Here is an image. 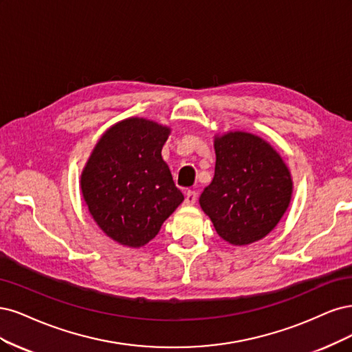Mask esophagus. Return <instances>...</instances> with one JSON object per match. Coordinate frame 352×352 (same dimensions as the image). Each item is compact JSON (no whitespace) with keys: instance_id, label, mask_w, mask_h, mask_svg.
I'll return each instance as SVG.
<instances>
[{"instance_id":"34e87169","label":"esophagus","mask_w":352,"mask_h":352,"mask_svg":"<svg viewBox=\"0 0 352 352\" xmlns=\"http://www.w3.org/2000/svg\"><path fill=\"white\" fill-rule=\"evenodd\" d=\"M196 200H197V195H196V191L188 190V191L186 192V205H195Z\"/></svg>"}]
</instances>
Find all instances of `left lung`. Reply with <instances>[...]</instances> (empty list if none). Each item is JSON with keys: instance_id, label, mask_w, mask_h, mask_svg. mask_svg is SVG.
Listing matches in <instances>:
<instances>
[{"instance_id": "1", "label": "left lung", "mask_w": 352, "mask_h": 352, "mask_svg": "<svg viewBox=\"0 0 352 352\" xmlns=\"http://www.w3.org/2000/svg\"><path fill=\"white\" fill-rule=\"evenodd\" d=\"M214 175L199 199L218 235L234 245L254 243L285 213L292 181L282 157L257 135L235 131L214 139Z\"/></svg>"}]
</instances>
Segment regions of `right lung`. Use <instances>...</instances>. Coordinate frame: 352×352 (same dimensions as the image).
I'll return each mask as SVG.
<instances>
[{
    "label": "right lung",
    "instance_id": "right-lung-1",
    "mask_svg": "<svg viewBox=\"0 0 352 352\" xmlns=\"http://www.w3.org/2000/svg\"><path fill=\"white\" fill-rule=\"evenodd\" d=\"M168 134L149 120H124L102 135L89 157L83 197L102 231L120 244L149 243L184 200L161 155Z\"/></svg>",
    "mask_w": 352,
    "mask_h": 352
}]
</instances>
